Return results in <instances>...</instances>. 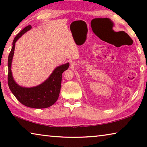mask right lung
I'll use <instances>...</instances> for the list:
<instances>
[{
	"label": "right lung",
	"instance_id": "obj_1",
	"mask_svg": "<svg viewBox=\"0 0 147 147\" xmlns=\"http://www.w3.org/2000/svg\"><path fill=\"white\" fill-rule=\"evenodd\" d=\"M31 28V25L27 26L13 39V47L8 56V83L12 93L23 105L32 108H46L53 105L58 100L61 89L62 73L69 68V63L57 67L49 78L38 86L32 88H24L19 86L15 82L11 70L15 46L16 41Z\"/></svg>",
	"mask_w": 147,
	"mask_h": 147
}]
</instances>
